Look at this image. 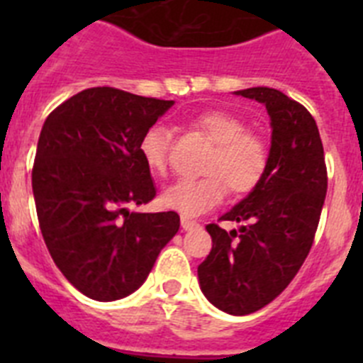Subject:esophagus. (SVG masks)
Wrapping results in <instances>:
<instances>
[{
	"instance_id": "obj_1",
	"label": "esophagus",
	"mask_w": 363,
	"mask_h": 363,
	"mask_svg": "<svg viewBox=\"0 0 363 363\" xmlns=\"http://www.w3.org/2000/svg\"><path fill=\"white\" fill-rule=\"evenodd\" d=\"M198 227V221L196 220H191V218H185L182 216V229L184 230H192Z\"/></svg>"
}]
</instances>
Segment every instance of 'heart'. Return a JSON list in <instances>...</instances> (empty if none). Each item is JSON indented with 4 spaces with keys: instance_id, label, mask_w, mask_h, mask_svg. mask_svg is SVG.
Instances as JSON below:
<instances>
[{
    "instance_id": "b5f03b06",
    "label": "heart",
    "mask_w": 363,
    "mask_h": 363,
    "mask_svg": "<svg viewBox=\"0 0 363 363\" xmlns=\"http://www.w3.org/2000/svg\"><path fill=\"white\" fill-rule=\"evenodd\" d=\"M194 125L216 143L205 163L201 178H184L162 192V205L185 218L209 213L225 198L227 187L234 194L255 191L265 178L271 149L264 136L247 130V123L227 111H205ZM171 130L152 125L140 140V154L154 174H163L169 163Z\"/></svg>"
}]
</instances>
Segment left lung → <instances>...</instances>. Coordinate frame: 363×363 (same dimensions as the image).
<instances>
[{
    "mask_svg": "<svg viewBox=\"0 0 363 363\" xmlns=\"http://www.w3.org/2000/svg\"><path fill=\"white\" fill-rule=\"evenodd\" d=\"M234 94L267 108L271 160L262 184L220 218L243 225L229 233L207 225L213 249L198 265V280L214 307L245 316L281 294L306 262L325 201L327 169L318 127L303 105L269 86Z\"/></svg>",
    "mask_w": 363,
    "mask_h": 363,
    "instance_id": "left-lung-1",
    "label": "left lung"
}]
</instances>
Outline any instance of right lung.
Here are the masks:
<instances>
[{
  "instance_id": "obj_1",
  "label": "right lung",
  "mask_w": 363,
  "mask_h": 363,
  "mask_svg": "<svg viewBox=\"0 0 363 363\" xmlns=\"http://www.w3.org/2000/svg\"><path fill=\"white\" fill-rule=\"evenodd\" d=\"M172 99L94 86L45 120L32 169V192L45 245L63 277L98 301L142 287L179 216L136 213L156 196L140 140Z\"/></svg>"
}]
</instances>
